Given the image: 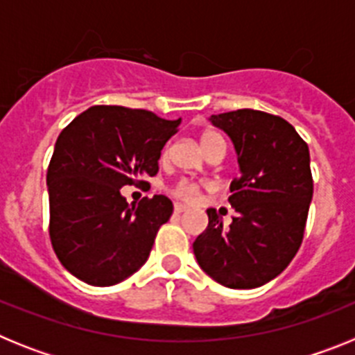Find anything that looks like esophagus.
I'll return each mask as SVG.
<instances>
[{
  "mask_svg": "<svg viewBox=\"0 0 355 355\" xmlns=\"http://www.w3.org/2000/svg\"><path fill=\"white\" fill-rule=\"evenodd\" d=\"M184 209H187V206L184 205H180V202H175L174 205V213H183Z\"/></svg>",
  "mask_w": 355,
  "mask_h": 355,
  "instance_id": "esophagus-1",
  "label": "esophagus"
}]
</instances>
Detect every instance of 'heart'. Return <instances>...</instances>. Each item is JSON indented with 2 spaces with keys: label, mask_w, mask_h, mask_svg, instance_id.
Listing matches in <instances>:
<instances>
[{
  "label": "heart",
  "mask_w": 355,
  "mask_h": 355,
  "mask_svg": "<svg viewBox=\"0 0 355 355\" xmlns=\"http://www.w3.org/2000/svg\"><path fill=\"white\" fill-rule=\"evenodd\" d=\"M200 146L205 149V153L208 149L215 146H225V140L220 133H216V131H205V133L200 135ZM168 155V149L165 147L162 153V158ZM199 184L193 183V181H188V180H181L180 183H175V187L172 188V193L175 197H180L183 200H193L197 196H199Z\"/></svg>",
  "instance_id": "obj_1"
}]
</instances>
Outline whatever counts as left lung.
I'll use <instances>...</instances> for the list:
<instances>
[{
  "label": "left lung",
  "mask_w": 355,
  "mask_h": 355,
  "mask_svg": "<svg viewBox=\"0 0 355 355\" xmlns=\"http://www.w3.org/2000/svg\"><path fill=\"white\" fill-rule=\"evenodd\" d=\"M236 149L240 175L229 202L236 215L227 229L213 208L193 241L206 274L222 286L250 290L277 277L299 250L313 199L309 149L290 122L259 110L211 115Z\"/></svg>",
  "instance_id": "1"
}]
</instances>
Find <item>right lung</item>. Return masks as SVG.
I'll use <instances>...</instances> for the list:
<instances>
[{
  "instance_id": "1",
  "label": "right lung",
  "mask_w": 355,
  "mask_h": 355,
  "mask_svg": "<svg viewBox=\"0 0 355 355\" xmlns=\"http://www.w3.org/2000/svg\"><path fill=\"white\" fill-rule=\"evenodd\" d=\"M180 124L147 110L99 105L58 135L46 178L49 238L74 277L112 286L147 261L174 206L165 196L130 206L121 188L158 174L163 146Z\"/></svg>"
}]
</instances>
